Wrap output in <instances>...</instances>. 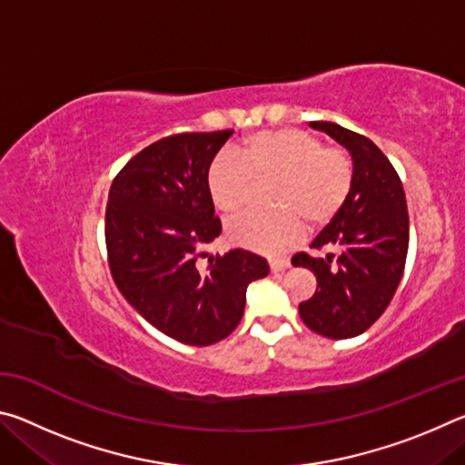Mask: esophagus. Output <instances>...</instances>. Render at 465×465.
<instances>
[{
	"label": "esophagus",
	"mask_w": 465,
	"mask_h": 465,
	"mask_svg": "<svg viewBox=\"0 0 465 465\" xmlns=\"http://www.w3.org/2000/svg\"><path fill=\"white\" fill-rule=\"evenodd\" d=\"M289 262L287 261H271L269 262V269H271V272L272 274H281V272H285L287 269H289Z\"/></svg>",
	"instance_id": "obj_1"
}]
</instances>
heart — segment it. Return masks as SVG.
<instances>
[{
	"label": "heart",
	"mask_w": 465,
	"mask_h": 465,
	"mask_svg": "<svg viewBox=\"0 0 465 465\" xmlns=\"http://www.w3.org/2000/svg\"><path fill=\"white\" fill-rule=\"evenodd\" d=\"M209 194L225 215H238L254 201L258 186L277 184L271 204L279 213H248L227 223V238L240 248L279 256L308 232H320L341 213L352 188V162L341 147L322 145L302 129L261 131L243 141L240 157L223 153L211 163Z\"/></svg>",
	"instance_id": "b5f03b06"
}]
</instances>
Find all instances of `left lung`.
<instances>
[{"label":"left lung","mask_w":465,"mask_h":465,"mask_svg":"<svg viewBox=\"0 0 465 465\" xmlns=\"http://www.w3.org/2000/svg\"><path fill=\"white\" fill-rule=\"evenodd\" d=\"M334 137L352 157V188L341 213L312 248L334 250L326 258L297 252L293 266L316 274L318 289L299 303L303 324L334 341L359 336L388 308L402 281L408 254V209L398 172L371 139L336 123H310Z\"/></svg>","instance_id":"obj_1"}]
</instances>
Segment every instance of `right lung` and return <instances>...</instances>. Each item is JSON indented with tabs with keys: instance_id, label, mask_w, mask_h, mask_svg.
<instances>
[{
	"instance_id": "right-lung-1",
	"label": "right lung",
	"mask_w": 465,
	"mask_h": 465,
	"mask_svg": "<svg viewBox=\"0 0 465 465\" xmlns=\"http://www.w3.org/2000/svg\"><path fill=\"white\" fill-rule=\"evenodd\" d=\"M232 129L178 133L131 157L106 204L113 279L149 324L178 342L207 346L240 324L252 281L269 274L262 256L232 250L211 256L222 222L209 194V168Z\"/></svg>"
}]
</instances>
